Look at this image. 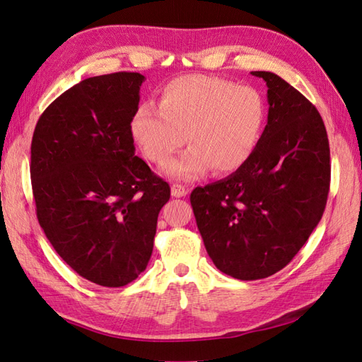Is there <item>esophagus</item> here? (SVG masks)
<instances>
[{"instance_id": "34e87169", "label": "esophagus", "mask_w": 362, "mask_h": 362, "mask_svg": "<svg viewBox=\"0 0 362 362\" xmlns=\"http://www.w3.org/2000/svg\"><path fill=\"white\" fill-rule=\"evenodd\" d=\"M170 192H172V196H175V198H182V196L189 194V189L184 187V185H181V184H172Z\"/></svg>"}]
</instances>
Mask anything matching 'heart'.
I'll use <instances>...</instances> for the list:
<instances>
[{
	"label": "heart",
	"mask_w": 362,
	"mask_h": 362,
	"mask_svg": "<svg viewBox=\"0 0 362 362\" xmlns=\"http://www.w3.org/2000/svg\"><path fill=\"white\" fill-rule=\"evenodd\" d=\"M266 122V103L252 86L211 75H184L161 87L158 107L141 104L131 134L154 164L166 163L182 144L190 146L164 168L173 180L201 178L211 169L226 175L254 154Z\"/></svg>",
	"instance_id": "b5f03b06"
}]
</instances>
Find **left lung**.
Wrapping results in <instances>:
<instances>
[{"label": "left lung", "mask_w": 362, "mask_h": 362, "mask_svg": "<svg viewBox=\"0 0 362 362\" xmlns=\"http://www.w3.org/2000/svg\"><path fill=\"white\" fill-rule=\"evenodd\" d=\"M250 74L267 86L259 144L243 168L190 194L208 255L242 281L288 264L319 225L331 181L329 141L315 107L279 75Z\"/></svg>", "instance_id": "obj_1"}]
</instances>
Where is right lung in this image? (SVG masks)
<instances>
[{
    "mask_svg": "<svg viewBox=\"0 0 362 362\" xmlns=\"http://www.w3.org/2000/svg\"><path fill=\"white\" fill-rule=\"evenodd\" d=\"M144 81L137 72L80 81L42 113L31 140L43 233L80 276L103 287H124L146 269L170 198L131 134Z\"/></svg>",
    "mask_w": 362,
    "mask_h": 362,
    "instance_id": "add662e5",
    "label": "right lung"
}]
</instances>
